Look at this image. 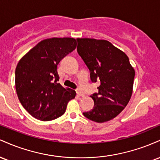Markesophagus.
<instances>
[{
  "label": "esophagus",
  "instance_id": "obj_1",
  "mask_svg": "<svg viewBox=\"0 0 160 160\" xmlns=\"http://www.w3.org/2000/svg\"><path fill=\"white\" fill-rule=\"evenodd\" d=\"M76 92H77V94H78V95H80V97H84L85 96V95H84V93H82V92H81V90H80V89H78L76 90Z\"/></svg>",
  "mask_w": 160,
  "mask_h": 160
}]
</instances>
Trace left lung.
<instances>
[{
  "mask_svg": "<svg viewBox=\"0 0 160 160\" xmlns=\"http://www.w3.org/2000/svg\"><path fill=\"white\" fill-rule=\"evenodd\" d=\"M78 52L90 71L92 82L99 80L98 93L91 95L94 107L83 115L96 122L115 118L132 94L135 70L124 52L105 40L78 38Z\"/></svg>",
  "mask_w": 160,
  "mask_h": 160,
  "instance_id": "obj_1",
  "label": "left lung"
}]
</instances>
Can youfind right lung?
Here are the masks:
<instances>
[{
    "instance_id": "right-lung-1",
    "label": "right lung",
    "mask_w": 160,
    "mask_h": 160,
    "mask_svg": "<svg viewBox=\"0 0 160 160\" xmlns=\"http://www.w3.org/2000/svg\"><path fill=\"white\" fill-rule=\"evenodd\" d=\"M72 38L41 40L19 60L16 68V90L22 105L32 117L42 121L55 120L65 113L76 92L58 83L57 65L74 50Z\"/></svg>"
}]
</instances>
